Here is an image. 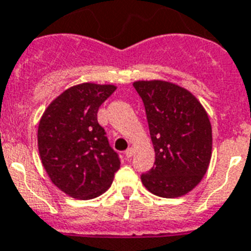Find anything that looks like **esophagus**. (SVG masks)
<instances>
[{
    "instance_id": "1",
    "label": "esophagus",
    "mask_w": 251,
    "mask_h": 251,
    "mask_svg": "<svg viewBox=\"0 0 251 251\" xmlns=\"http://www.w3.org/2000/svg\"><path fill=\"white\" fill-rule=\"evenodd\" d=\"M133 155H134V149H133V147H130V149H127L125 151V156L127 157V159H130V157L133 156Z\"/></svg>"
}]
</instances>
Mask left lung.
Wrapping results in <instances>:
<instances>
[{"mask_svg":"<svg viewBox=\"0 0 251 251\" xmlns=\"http://www.w3.org/2000/svg\"><path fill=\"white\" fill-rule=\"evenodd\" d=\"M145 104L155 167L141 179L152 194L178 198L194 189L211 160L212 129L199 100L183 87L165 80L133 83Z\"/></svg>","mask_w":251,"mask_h":251,"instance_id":"obj_1","label":"left lung"}]
</instances>
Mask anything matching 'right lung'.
Segmentation results:
<instances>
[{
  "instance_id": "obj_1",
  "label": "right lung",
  "mask_w": 251,
  "mask_h": 251,
  "mask_svg": "<svg viewBox=\"0 0 251 251\" xmlns=\"http://www.w3.org/2000/svg\"><path fill=\"white\" fill-rule=\"evenodd\" d=\"M114 91L113 84H76L57 96L41 116V163L50 181L72 198L101 195L120 169V157L98 122L99 106Z\"/></svg>"
}]
</instances>
